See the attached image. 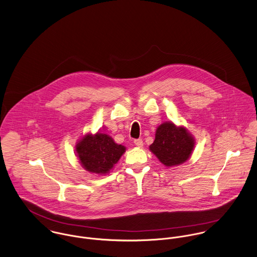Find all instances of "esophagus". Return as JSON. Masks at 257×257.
Returning <instances> with one entry per match:
<instances>
[{
  "label": "esophagus",
  "instance_id": "34e87169",
  "mask_svg": "<svg viewBox=\"0 0 257 257\" xmlns=\"http://www.w3.org/2000/svg\"><path fill=\"white\" fill-rule=\"evenodd\" d=\"M134 144H135L137 147L141 148V147L143 146V141H142V139H136V140H134Z\"/></svg>",
  "mask_w": 257,
  "mask_h": 257
}]
</instances>
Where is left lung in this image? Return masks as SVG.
Listing matches in <instances>:
<instances>
[{"instance_id":"left-lung-1","label":"left lung","mask_w":257,"mask_h":257,"mask_svg":"<svg viewBox=\"0 0 257 257\" xmlns=\"http://www.w3.org/2000/svg\"><path fill=\"white\" fill-rule=\"evenodd\" d=\"M195 138L184 127L173 122L158 126L149 149L166 167L181 165L189 160L195 147Z\"/></svg>"}]
</instances>
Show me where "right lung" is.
Returning a JSON list of instances; mask_svg holds the SVG:
<instances>
[{"instance_id":"obj_1","label":"right lung","mask_w":257,"mask_h":257,"mask_svg":"<svg viewBox=\"0 0 257 257\" xmlns=\"http://www.w3.org/2000/svg\"><path fill=\"white\" fill-rule=\"evenodd\" d=\"M76 156L81 166L89 173L106 175L114 168L126 148L118 145L106 133L86 134L75 145Z\"/></svg>"}]
</instances>
